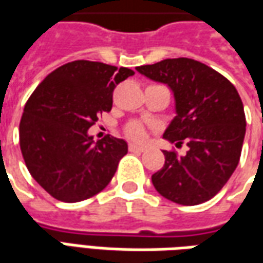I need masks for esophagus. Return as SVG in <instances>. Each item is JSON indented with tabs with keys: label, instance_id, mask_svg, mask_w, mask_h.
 <instances>
[{
	"label": "esophagus",
	"instance_id": "obj_1",
	"mask_svg": "<svg viewBox=\"0 0 263 263\" xmlns=\"http://www.w3.org/2000/svg\"><path fill=\"white\" fill-rule=\"evenodd\" d=\"M128 149L131 151V152H144V151H146V148H145V146H139V145H135V144H129Z\"/></svg>",
	"mask_w": 263,
	"mask_h": 263
}]
</instances>
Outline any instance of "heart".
Masks as SVG:
<instances>
[{"mask_svg": "<svg viewBox=\"0 0 263 263\" xmlns=\"http://www.w3.org/2000/svg\"><path fill=\"white\" fill-rule=\"evenodd\" d=\"M125 134L126 137L131 138L134 141H142L145 138V126L141 122L134 121L125 126Z\"/></svg>", "mask_w": 263, "mask_h": 263, "instance_id": "1", "label": "heart"}]
</instances>
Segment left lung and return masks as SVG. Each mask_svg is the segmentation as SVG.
<instances>
[{
    "label": "left lung",
    "instance_id": "1",
    "mask_svg": "<svg viewBox=\"0 0 263 263\" xmlns=\"http://www.w3.org/2000/svg\"><path fill=\"white\" fill-rule=\"evenodd\" d=\"M174 91L176 117L163 138L188 151H163L165 163L152 175L158 192L175 203L198 205L214 198L239 162L247 131L243 104L234 84L191 58L137 67Z\"/></svg>",
    "mask_w": 263,
    "mask_h": 263
}]
</instances>
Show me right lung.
<instances>
[{"label":"right lung","instance_id":"1","mask_svg":"<svg viewBox=\"0 0 263 263\" xmlns=\"http://www.w3.org/2000/svg\"><path fill=\"white\" fill-rule=\"evenodd\" d=\"M134 75L129 68L80 60L57 68L35 88L20 122V146L31 176L49 195L80 202L111 182L124 139L93 142L88 129L112 108V92Z\"/></svg>","mask_w":263,"mask_h":263}]
</instances>
